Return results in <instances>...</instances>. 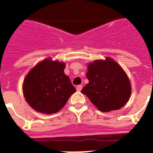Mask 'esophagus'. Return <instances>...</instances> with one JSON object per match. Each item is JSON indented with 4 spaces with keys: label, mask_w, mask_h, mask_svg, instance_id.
I'll list each match as a JSON object with an SVG mask.
<instances>
[{
    "label": "esophagus",
    "mask_w": 153,
    "mask_h": 153,
    "mask_svg": "<svg viewBox=\"0 0 153 153\" xmlns=\"http://www.w3.org/2000/svg\"><path fill=\"white\" fill-rule=\"evenodd\" d=\"M82 88H83V86H82V85H78V86H76V90L79 92V91H81Z\"/></svg>",
    "instance_id": "obj_1"
}]
</instances>
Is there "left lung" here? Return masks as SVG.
Segmentation results:
<instances>
[{
  "label": "left lung",
  "mask_w": 153,
  "mask_h": 153,
  "mask_svg": "<svg viewBox=\"0 0 153 153\" xmlns=\"http://www.w3.org/2000/svg\"><path fill=\"white\" fill-rule=\"evenodd\" d=\"M89 83L81 90L99 110L109 112L125 105L131 94V85L123 68L111 58L95 60L88 65Z\"/></svg>",
  "instance_id": "8db88e82"
}]
</instances>
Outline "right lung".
I'll use <instances>...</instances> for the list:
<instances>
[{"label":"right lung","mask_w":153,"mask_h":153,"mask_svg":"<svg viewBox=\"0 0 153 153\" xmlns=\"http://www.w3.org/2000/svg\"><path fill=\"white\" fill-rule=\"evenodd\" d=\"M65 67L63 62L48 58L36 64L26 76L23 93L27 103L36 111L56 113L76 92L69 76L64 74Z\"/></svg>","instance_id":"add662e5"}]
</instances>
